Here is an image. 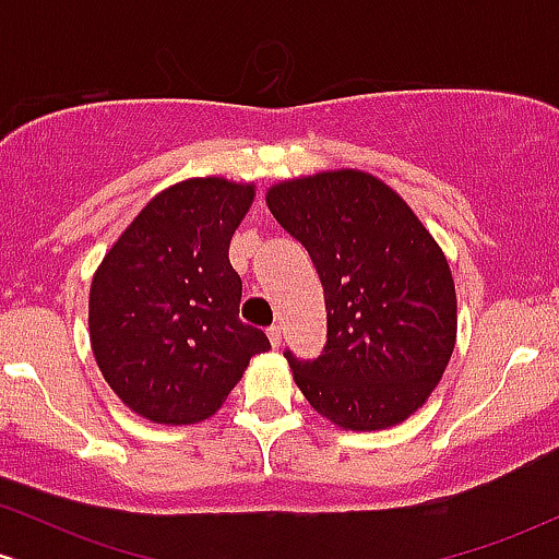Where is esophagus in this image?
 <instances>
[{
  "label": "esophagus",
  "instance_id": "esophagus-1",
  "mask_svg": "<svg viewBox=\"0 0 559 559\" xmlns=\"http://www.w3.org/2000/svg\"><path fill=\"white\" fill-rule=\"evenodd\" d=\"M267 338H271L273 349H278V346H281V325H271V329H267Z\"/></svg>",
  "mask_w": 559,
  "mask_h": 559
}]
</instances>
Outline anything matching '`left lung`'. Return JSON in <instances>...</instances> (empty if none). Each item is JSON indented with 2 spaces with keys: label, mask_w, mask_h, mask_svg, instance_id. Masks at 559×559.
I'll list each match as a JSON object with an SVG mask.
<instances>
[{
  "label": "left lung",
  "mask_w": 559,
  "mask_h": 559,
  "mask_svg": "<svg viewBox=\"0 0 559 559\" xmlns=\"http://www.w3.org/2000/svg\"><path fill=\"white\" fill-rule=\"evenodd\" d=\"M265 199L307 249L325 294L320 357L284 352L305 400L346 431L407 420L441 381L457 338L441 247L394 189L362 170L294 178Z\"/></svg>",
  "instance_id": "8db88e82"
}]
</instances>
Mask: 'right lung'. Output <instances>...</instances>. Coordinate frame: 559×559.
<instances>
[{"label": "right lung", "instance_id": "obj_1", "mask_svg": "<svg viewBox=\"0 0 559 559\" xmlns=\"http://www.w3.org/2000/svg\"><path fill=\"white\" fill-rule=\"evenodd\" d=\"M252 183L189 178L150 199L96 267L88 333L126 407L165 426L199 423L226 402L249 360L271 349L239 320L230 236Z\"/></svg>", "mask_w": 559, "mask_h": 559}]
</instances>
